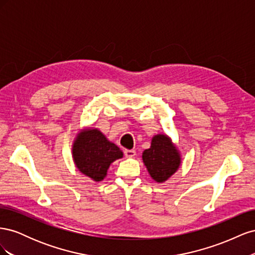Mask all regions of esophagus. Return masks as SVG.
<instances>
[{
    "instance_id": "obj_1",
    "label": "esophagus",
    "mask_w": 255,
    "mask_h": 255,
    "mask_svg": "<svg viewBox=\"0 0 255 255\" xmlns=\"http://www.w3.org/2000/svg\"><path fill=\"white\" fill-rule=\"evenodd\" d=\"M125 155L127 157H133L136 155V151L135 150H125Z\"/></svg>"
}]
</instances>
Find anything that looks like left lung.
<instances>
[{"instance_id": "left-lung-1", "label": "left lung", "mask_w": 255, "mask_h": 255, "mask_svg": "<svg viewBox=\"0 0 255 255\" xmlns=\"http://www.w3.org/2000/svg\"><path fill=\"white\" fill-rule=\"evenodd\" d=\"M142 160L152 179L159 183L168 180L181 163L179 152L166 135L153 137L151 146L142 153Z\"/></svg>"}]
</instances>
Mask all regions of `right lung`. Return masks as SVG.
<instances>
[{
    "label": "right lung",
    "mask_w": 255,
    "mask_h": 255,
    "mask_svg": "<svg viewBox=\"0 0 255 255\" xmlns=\"http://www.w3.org/2000/svg\"><path fill=\"white\" fill-rule=\"evenodd\" d=\"M115 143L106 139L99 129H85L73 144V159L79 170L95 181H102L114 160L122 157Z\"/></svg>",
    "instance_id": "right-lung-1"
}]
</instances>
